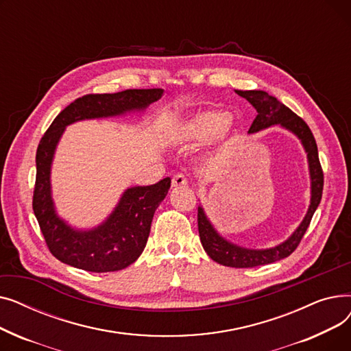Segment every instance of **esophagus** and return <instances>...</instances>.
<instances>
[{
  "instance_id": "1",
  "label": "esophagus",
  "mask_w": 351,
  "mask_h": 351,
  "mask_svg": "<svg viewBox=\"0 0 351 351\" xmlns=\"http://www.w3.org/2000/svg\"><path fill=\"white\" fill-rule=\"evenodd\" d=\"M188 185V179L185 175L178 173L172 178V186L173 188H180V186H186Z\"/></svg>"
}]
</instances>
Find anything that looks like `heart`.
Returning <instances> with one entry per match:
<instances>
[{
	"mask_svg": "<svg viewBox=\"0 0 351 351\" xmlns=\"http://www.w3.org/2000/svg\"><path fill=\"white\" fill-rule=\"evenodd\" d=\"M230 114L225 109H206L192 115L178 131V139L186 143H202L222 138L230 132Z\"/></svg>",
	"mask_w": 351,
	"mask_h": 351,
	"instance_id": "1",
	"label": "heart"
}]
</instances>
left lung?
Wrapping results in <instances>:
<instances>
[{
    "label": "left lung",
    "mask_w": 351,
    "mask_h": 351,
    "mask_svg": "<svg viewBox=\"0 0 351 351\" xmlns=\"http://www.w3.org/2000/svg\"><path fill=\"white\" fill-rule=\"evenodd\" d=\"M236 94L247 99L257 110V115L249 129V134L259 132L262 129H266L273 125H280L282 128L287 129V131H290L300 139L307 154L308 172L311 180L310 206L304 219L302 220V223L293 232V234L287 241L270 249H246L226 241V239L220 236L217 230L213 228L205 213V209L202 206L197 208L199 237L202 246H204L210 259L219 265H223L228 267L246 269L278 262L296 250L310 225L313 215H315L320 204L324 180L322 165L319 160L316 139L313 136L307 123L300 117H298L291 109H289L274 97L269 95L265 90H236Z\"/></svg>",
    "instance_id": "8db88e82"
}]
</instances>
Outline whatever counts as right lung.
<instances>
[{
  "label": "right lung",
  "mask_w": 351,
  "mask_h": 351,
  "mask_svg": "<svg viewBox=\"0 0 351 351\" xmlns=\"http://www.w3.org/2000/svg\"><path fill=\"white\" fill-rule=\"evenodd\" d=\"M162 94L163 89L154 88L84 95L61 110L41 138L35 156L32 209L49 252L62 263L95 273L117 271L132 265L143 252L154 213L171 188V178L151 186L129 188L99 226L89 230L73 229L57 215L51 195V165L65 128L84 119L142 110L160 99Z\"/></svg>",
  "instance_id": "1"
}]
</instances>
